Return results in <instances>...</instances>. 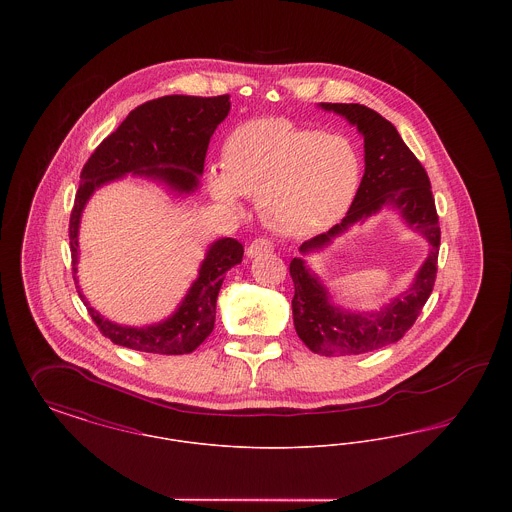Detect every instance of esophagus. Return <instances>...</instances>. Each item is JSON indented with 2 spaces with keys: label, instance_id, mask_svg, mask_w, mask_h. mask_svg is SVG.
Masks as SVG:
<instances>
[{
  "label": "esophagus",
  "instance_id": "34e87169",
  "mask_svg": "<svg viewBox=\"0 0 512 512\" xmlns=\"http://www.w3.org/2000/svg\"><path fill=\"white\" fill-rule=\"evenodd\" d=\"M274 249V245L267 238H257L253 240L251 244L247 245V257H257V255H263V253H270Z\"/></svg>",
  "mask_w": 512,
  "mask_h": 512
}]
</instances>
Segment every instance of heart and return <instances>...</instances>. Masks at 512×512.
<instances>
[{
    "label": "heart",
    "mask_w": 512,
    "mask_h": 512,
    "mask_svg": "<svg viewBox=\"0 0 512 512\" xmlns=\"http://www.w3.org/2000/svg\"><path fill=\"white\" fill-rule=\"evenodd\" d=\"M220 169L207 176L219 205L240 211L242 195L259 197L261 219L288 236H307L340 219L361 182L359 155L345 136L280 117L234 128L222 144Z\"/></svg>",
    "instance_id": "1"
}]
</instances>
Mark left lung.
Listing matches in <instances>:
<instances>
[{"label": "left lung", "instance_id": "1", "mask_svg": "<svg viewBox=\"0 0 512 512\" xmlns=\"http://www.w3.org/2000/svg\"><path fill=\"white\" fill-rule=\"evenodd\" d=\"M320 107L345 117L365 136V174L340 224L303 242L299 251L307 255L326 247L349 226L368 219L384 205H393L430 244L428 259L416 272L413 286L384 309L363 315L334 307L328 301V290L301 257L290 263L297 336L318 355H361L401 340L434 290L441 240L438 211L428 174L390 121L361 103H320Z\"/></svg>", "mask_w": 512, "mask_h": 512}]
</instances>
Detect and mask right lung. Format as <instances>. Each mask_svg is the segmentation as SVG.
<instances>
[{"instance_id":"right-lung-1","label":"right lung","mask_w":512,"mask_h":512,"mask_svg":"<svg viewBox=\"0 0 512 512\" xmlns=\"http://www.w3.org/2000/svg\"><path fill=\"white\" fill-rule=\"evenodd\" d=\"M230 111V96H165L151 99L128 113L121 126L111 132L90 155L80 172V186L69 222L76 292L99 332L128 349L184 355L197 349L215 328L217 297L226 270L242 263L244 245L222 238L209 247L199 276L172 317L149 326H122L101 317L80 292L76 280L78 226L86 201L99 186L124 174H142L163 180L178 194H190L199 186L207 147L213 132Z\"/></svg>"}]
</instances>
